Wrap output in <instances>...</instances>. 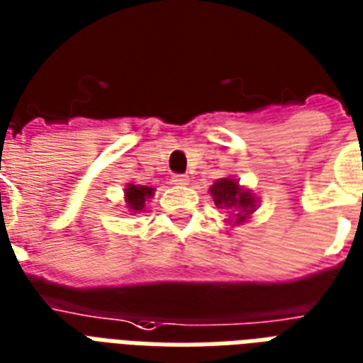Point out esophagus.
Segmentation results:
<instances>
[{"mask_svg": "<svg viewBox=\"0 0 363 363\" xmlns=\"http://www.w3.org/2000/svg\"><path fill=\"white\" fill-rule=\"evenodd\" d=\"M172 182L176 185H187L189 184V176H184V174H176L174 178H172Z\"/></svg>", "mask_w": 363, "mask_h": 363, "instance_id": "obj_1", "label": "esophagus"}]
</instances>
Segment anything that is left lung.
<instances>
[{
	"label": "left lung",
	"instance_id": "left-lung-1",
	"mask_svg": "<svg viewBox=\"0 0 363 363\" xmlns=\"http://www.w3.org/2000/svg\"><path fill=\"white\" fill-rule=\"evenodd\" d=\"M208 191L213 195L216 207L226 208L228 213H236L234 214L236 216V224H242V222L250 218V214L255 213L257 199L253 197V193L250 189H243L236 179H216Z\"/></svg>",
	"mask_w": 363,
	"mask_h": 363
}]
</instances>
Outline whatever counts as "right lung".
I'll return each mask as SVG.
<instances>
[{"mask_svg":"<svg viewBox=\"0 0 363 363\" xmlns=\"http://www.w3.org/2000/svg\"><path fill=\"white\" fill-rule=\"evenodd\" d=\"M155 195V189L152 187H147V185H135L129 184L125 187V203L129 213H143L145 211V203L147 199H150Z\"/></svg>","mask_w":363,"mask_h":363,"instance_id":"1","label":"right lung"}]
</instances>
